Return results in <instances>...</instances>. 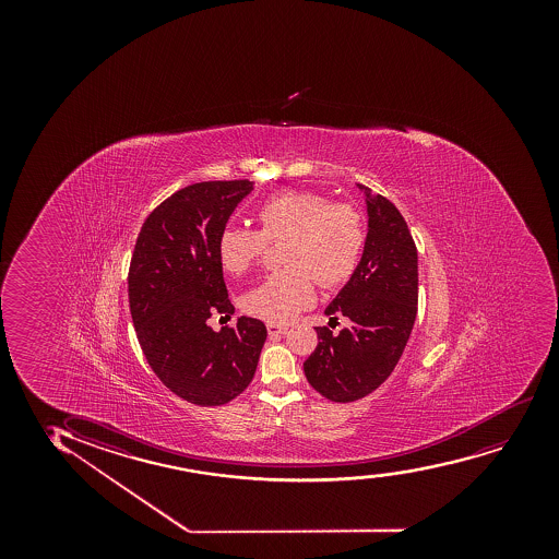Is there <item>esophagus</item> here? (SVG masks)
<instances>
[{
    "label": "esophagus",
    "mask_w": 559,
    "mask_h": 559,
    "mask_svg": "<svg viewBox=\"0 0 559 559\" xmlns=\"http://www.w3.org/2000/svg\"><path fill=\"white\" fill-rule=\"evenodd\" d=\"M266 330H269L270 335L285 334V332H287V326H285V324H274V322H269V324H266Z\"/></svg>",
    "instance_id": "1"
}]
</instances>
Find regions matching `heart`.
<instances>
[{"label": "heart", "instance_id": "obj_1", "mask_svg": "<svg viewBox=\"0 0 559 559\" xmlns=\"http://www.w3.org/2000/svg\"><path fill=\"white\" fill-rule=\"evenodd\" d=\"M259 231L227 227L219 233L218 259L231 274H246L266 250L283 242L282 263L242 300L246 313L285 324L314 300V280L322 289L347 282L366 246V224L358 209L332 203L319 193L287 190L272 195L255 212Z\"/></svg>", "mask_w": 559, "mask_h": 559}]
</instances>
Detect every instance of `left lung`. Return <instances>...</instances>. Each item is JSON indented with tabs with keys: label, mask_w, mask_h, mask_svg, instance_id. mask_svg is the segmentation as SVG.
Returning a JSON list of instances; mask_svg holds the SVG:
<instances>
[{
	"label": "left lung",
	"mask_w": 559,
	"mask_h": 559,
	"mask_svg": "<svg viewBox=\"0 0 559 559\" xmlns=\"http://www.w3.org/2000/svg\"><path fill=\"white\" fill-rule=\"evenodd\" d=\"M364 253L347 285L328 306L350 326L334 334L317 326L319 345L304 361L309 384L322 397L350 403L366 397L397 366L417 313V250L397 206L369 188Z\"/></svg>",
	"instance_id": "left-lung-1"
}]
</instances>
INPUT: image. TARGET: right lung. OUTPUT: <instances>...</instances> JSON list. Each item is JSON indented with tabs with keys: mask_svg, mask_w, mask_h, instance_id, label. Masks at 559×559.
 Returning a JSON list of instances; mask_svg holds the SVG:
<instances>
[{
	"mask_svg": "<svg viewBox=\"0 0 559 559\" xmlns=\"http://www.w3.org/2000/svg\"><path fill=\"white\" fill-rule=\"evenodd\" d=\"M251 180H209L182 188L148 214L129 270L130 314L148 366L175 395L219 406L255 374L266 326L238 317L214 332L212 314L235 313L227 298L218 237Z\"/></svg>",
	"mask_w": 559,
	"mask_h": 559,
	"instance_id": "add662e5",
	"label": "right lung"
}]
</instances>
